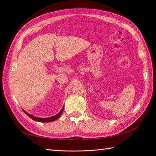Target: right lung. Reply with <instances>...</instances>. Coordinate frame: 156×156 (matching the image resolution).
I'll return each mask as SVG.
<instances>
[{"mask_svg": "<svg viewBox=\"0 0 156 156\" xmlns=\"http://www.w3.org/2000/svg\"><path fill=\"white\" fill-rule=\"evenodd\" d=\"M64 111V107L63 108H62V110H61L57 115H56L55 116H51V117H49V118H38V117H36L34 116L33 115H31L30 114H29V113L27 112L26 111H25L24 110H23V111H24L26 115L29 116L30 119H32L33 120H35V121H37V122H53V121H55L56 120V119H58V118L60 117V116L62 115V113Z\"/></svg>", "mask_w": 156, "mask_h": 156, "instance_id": "1", "label": "right lung"}]
</instances>
